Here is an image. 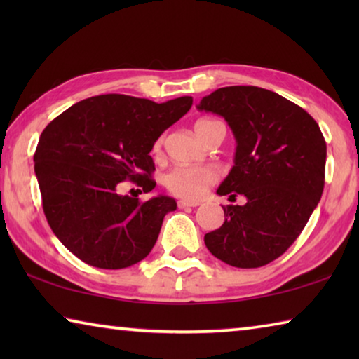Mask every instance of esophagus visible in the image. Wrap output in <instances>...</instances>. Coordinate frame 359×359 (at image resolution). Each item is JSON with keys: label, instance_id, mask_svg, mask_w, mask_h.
<instances>
[{"label": "esophagus", "instance_id": "1", "mask_svg": "<svg viewBox=\"0 0 359 359\" xmlns=\"http://www.w3.org/2000/svg\"><path fill=\"white\" fill-rule=\"evenodd\" d=\"M180 209H185V208H196V205H199V201H188V199H180V201L177 203Z\"/></svg>", "mask_w": 359, "mask_h": 359}]
</instances>
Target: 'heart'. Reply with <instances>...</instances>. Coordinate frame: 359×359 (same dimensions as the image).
Listing matches in <instances>:
<instances>
[{"label":"heart","instance_id":"heart-1","mask_svg":"<svg viewBox=\"0 0 359 359\" xmlns=\"http://www.w3.org/2000/svg\"><path fill=\"white\" fill-rule=\"evenodd\" d=\"M215 126H223V125L217 120L203 118L196 121L194 130H196L198 136L201 137L203 141H205L208 136L210 135V131L214 130ZM161 147H163V136L155 142L154 154L160 155ZM218 179H220V174H218L217 169L212 166H175L171 169V171L166 172L163 182H165V187L168 188V191L174 194V196L198 199L209 190V187L217 184Z\"/></svg>","mask_w":359,"mask_h":359}]
</instances>
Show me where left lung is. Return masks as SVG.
Masks as SVG:
<instances>
[{"mask_svg": "<svg viewBox=\"0 0 359 359\" xmlns=\"http://www.w3.org/2000/svg\"><path fill=\"white\" fill-rule=\"evenodd\" d=\"M198 109L222 115L238 142L234 166L217 193L247 199L223 205L224 223L204 236L205 247L242 269L271 263L297 239L323 193L320 126L294 102L253 85L218 88Z\"/></svg>", "mask_w": 359, "mask_h": 359, "instance_id": "obj_1", "label": "left lung"}]
</instances>
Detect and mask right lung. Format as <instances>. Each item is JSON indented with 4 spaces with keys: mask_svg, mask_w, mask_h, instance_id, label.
<instances>
[{
    "mask_svg": "<svg viewBox=\"0 0 359 359\" xmlns=\"http://www.w3.org/2000/svg\"><path fill=\"white\" fill-rule=\"evenodd\" d=\"M191 104V96L158 104L100 95L76 102L42 131L33 158L42 209L53 234L83 263L123 269L154 248L177 203L161 194L141 201L118 194V187L131 180L144 193L154 190L150 151Z\"/></svg>",
    "mask_w": 359,
    "mask_h": 359,
    "instance_id": "obj_1",
    "label": "right lung"
}]
</instances>
